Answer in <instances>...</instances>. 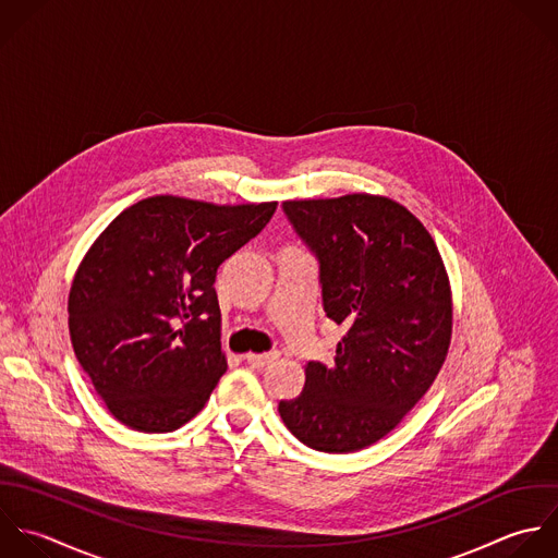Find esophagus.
I'll return each instance as SVG.
<instances>
[{
	"instance_id": "obj_1",
	"label": "esophagus",
	"mask_w": 558,
	"mask_h": 558,
	"mask_svg": "<svg viewBox=\"0 0 558 558\" xmlns=\"http://www.w3.org/2000/svg\"><path fill=\"white\" fill-rule=\"evenodd\" d=\"M278 359L276 352H269V354H245V363L252 365L254 369H263L267 367L269 363H274Z\"/></svg>"
}]
</instances>
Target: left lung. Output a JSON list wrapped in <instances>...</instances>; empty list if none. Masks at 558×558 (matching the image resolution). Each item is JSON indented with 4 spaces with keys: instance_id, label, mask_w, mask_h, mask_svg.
I'll return each mask as SVG.
<instances>
[{
    "instance_id": "obj_1",
    "label": "left lung",
    "mask_w": 558,
    "mask_h": 558,
    "mask_svg": "<svg viewBox=\"0 0 558 558\" xmlns=\"http://www.w3.org/2000/svg\"><path fill=\"white\" fill-rule=\"evenodd\" d=\"M319 260L324 311L345 328L330 365H306L304 391L282 400L284 426L328 454L389 435L424 398L452 339V291L424 223L369 193L282 204Z\"/></svg>"
}]
</instances>
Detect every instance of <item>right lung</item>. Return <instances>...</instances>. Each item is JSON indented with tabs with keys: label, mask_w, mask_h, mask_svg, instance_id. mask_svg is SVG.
<instances>
[{
	"label": "right lung",
	"mask_w": 558,
	"mask_h": 558,
	"mask_svg": "<svg viewBox=\"0 0 558 558\" xmlns=\"http://www.w3.org/2000/svg\"><path fill=\"white\" fill-rule=\"evenodd\" d=\"M276 206L154 195L117 215L88 247L69 291V335L123 426L171 433L204 409L228 369L217 269Z\"/></svg>",
	"instance_id": "right-lung-1"
}]
</instances>
